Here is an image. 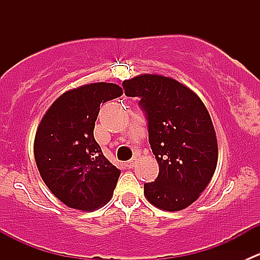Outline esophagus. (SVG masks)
<instances>
[{
    "instance_id": "1",
    "label": "esophagus",
    "mask_w": 260,
    "mask_h": 260,
    "mask_svg": "<svg viewBox=\"0 0 260 260\" xmlns=\"http://www.w3.org/2000/svg\"><path fill=\"white\" fill-rule=\"evenodd\" d=\"M136 162H137V158H136V157H133L131 161L127 162V165H125V166H127L128 169H133V167H135V165H136Z\"/></svg>"
}]
</instances>
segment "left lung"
Listing matches in <instances>:
<instances>
[{"label": "left lung", "mask_w": 260, "mask_h": 260, "mask_svg": "<svg viewBox=\"0 0 260 260\" xmlns=\"http://www.w3.org/2000/svg\"><path fill=\"white\" fill-rule=\"evenodd\" d=\"M127 96H138L146 114L148 141L159 172L143 186L147 200L166 211L196 201L217 164V141L201 99L172 78L143 74L122 83Z\"/></svg>", "instance_id": "8db88e82"}]
</instances>
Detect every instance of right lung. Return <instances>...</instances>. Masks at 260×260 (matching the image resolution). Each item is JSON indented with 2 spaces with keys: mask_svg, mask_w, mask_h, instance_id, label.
<instances>
[{
  "mask_svg": "<svg viewBox=\"0 0 260 260\" xmlns=\"http://www.w3.org/2000/svg\"><path fill=\"white\" fill-rule=\"evenodd\" d=\"M123 94L113 83L86 84L56 99L39 124L36 166L49 190L69 208L91 211L111 200L120 171L94 138L101 104Z\"/></svg>",
  "mask_w": 260,
  "mask_h": 260,
  "instance_id": "add662e5",
  "label": "right lung"
}]
</instances>
